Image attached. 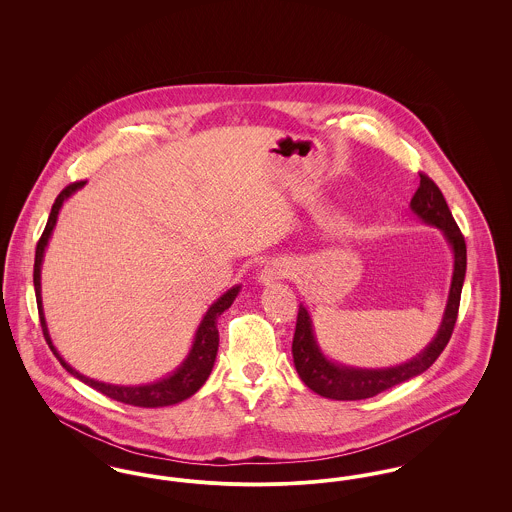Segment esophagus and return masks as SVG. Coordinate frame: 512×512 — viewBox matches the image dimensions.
I'll return each mask as SVG.
<instances>
[{"label": "esophagus", "instance_id": "esophagus-1", "mask_svg": "<svg viewBox=\"0 0 512 512\" xmlns=\"http://www.w3.org/2000/svg\"><path fill=\"white\" fill-rule=\"evenodd\" d=\"M288 265L286 263H282V261H270L267 263L263 270L259 272V282L261 284H265V286H270L272 282H278V280H282V278H286L288 276Z\"/></svg>", "mask_w": 512, "mask_h": 512}]
</instances>
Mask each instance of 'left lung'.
Returning <instances> with one entry per match:
<instances>
[{
    "instance_id": "1",
    "label": "left lung",
    "mask_w": 512,
    "mask_h": 512,
    "mask_svg": "<svg viewBox=\"0 0 512 512\" xmlns=\"http://www.w3.org/2000/svg\"><path fill=\"white\" fill-rule=\"evenodd\" d=\"M411 209L418 219H422V222L436 226L443 232L455 257L451 290H449V299L439 324L438 334L424 351H420L414 359L403 365L390 366V368H355V366L338 365L326 359L324 353L320 351L309 311L303 305H299L292 343L293 363L305 386L322 397L338 399V401H357V399H368L382 391L390 390L393 386L407 382L414 376L422 374L424 370H428L436 363L441 351L451 340L457 315H459V303H461L464 274H466L464 236L453 219L441 190L424 172H420V186L411 199Z\"/></svg>"
}]
</instances>
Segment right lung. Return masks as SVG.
<instances>
[{"label":"right lung","mask_w":512,"mask_h":512,"mask_svg":"<svg viewBox=\"0 0 512 512\" xmlns=\"http://www.w3.org/2000/svg\"><path fill=\"white\" fill-rule=\"evenodd\" d=\"M86 182H74L69 184L61 194L57 195L51 213H49L48 224L44 228L42 238L38 240L36 245V259H34V290H36V303H38V313H40V322H42V330H44V338L48 341L49 349L53 351V355L59 359V363L63 365L65 370H69L74 378H78L80 382L88 384L90 388L101 391L103 395L121 401L126 405H134V407H167L180 403L188 397H192L195 391L199 390L205 380L209 378L215 359H217V351H219V330H217V318L234 303L236 295L240 292V286L230 288L224 295H220L219 299L209 307V311L205 313V317L201 320L197 332H195L194 345L188 353V357L184 359V363L178 366L171 376L157 380L153 384H142V386H115V384H105L92 380L80 372H76L73 366L65 363V359L57 353L53 341L49 338L48 324L44 318V307H42V286H40V270H42V259H44V251L49 242V236L55 228L57 215L63 207V201L69 199L71 195L80 190Z\"/></svg>","instance_id":"1"}]
</instances>
